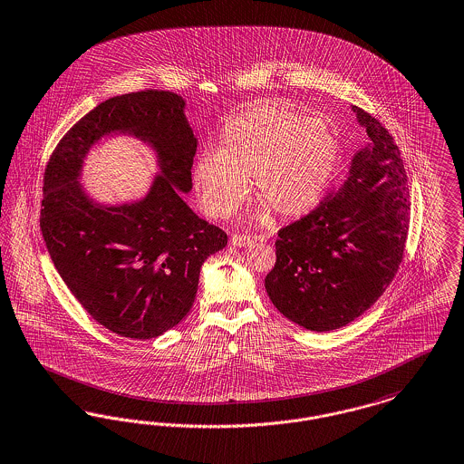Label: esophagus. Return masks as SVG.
<instances>
[{"instance_id":"obj_1","label":"esophagus","mask_w":464,"mask_h":464,"mask_svg":"<svg viewBox=\"0 0 464 464\" xmlns=\"http://www.w3.org/2000/svg\"><path fill=\"white\" fill-rule=\"evenodd\" d=\"M252 241H254V238H252V237H248V235H240V233H235V235L231 237L229 243H231L233 246H248Z\"/></svg>"}]
</instances>
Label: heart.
I'll list each match as a JSON object with an SVG mask.
<instances>
[{"instance_id": "1", "label": "heart", "mask_w": 464, "mask_h": 464, "mask_svg": "<svg viewBox=\"0 0 464 464\" xmlns=\"http://www.w3.org/2000/svg\"><path fill=\"white\" fill-rule=\"evenodd\" d=\"M338 160L334 130L286 107L264 103L231 121L219 150H205L193 166V183L210 218L229 216L246 193L259 212L295 218L311 210L330 185Z\"/></svg>"}]
</instances>
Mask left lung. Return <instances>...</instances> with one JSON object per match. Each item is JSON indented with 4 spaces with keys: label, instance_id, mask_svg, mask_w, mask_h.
<instances>
[{
    "label": "left lung",
    "instance_id": "left-lung-1",
    "mask_svg": "<svg viewBox=\"0 0 464 464\" xmlns=\"http://www.w3.org/2000/svg\"><path fill=\"white\" fill-rule=\"evenodd\" d=\"M370 143L349 178L314 210L278 231L266 292L281 314L311 332L338 330L383 295L406 250L408 176L392 134L353 107Z\"/></svg>",
    "mask_w": 464,
    "mask_h": 464
}]
</instances>
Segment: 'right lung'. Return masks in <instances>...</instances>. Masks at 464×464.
Here are the masks:
<instances>
[{"instance_id":"right-lung-1","label":"right lung","mask_w":464,"mask_h":464,"mask_svg":"<svg viewBox=\"0 0 464 464\" xmlns=\"http://www.w3.org/2000/svg\"><path fill=\"white\" fill-rule=\"evenodd\" d=\"M111 131L158 151L161 174L140 203L94 205L76 181L87 150ZM195 151L185 100L145 90L100 103L48 160L39 218L46 248L79 304L113 334L150 340L176 326L193 305L205 259L227 245L179 195L191 189Z\"/></svg>"}]
</instances>
